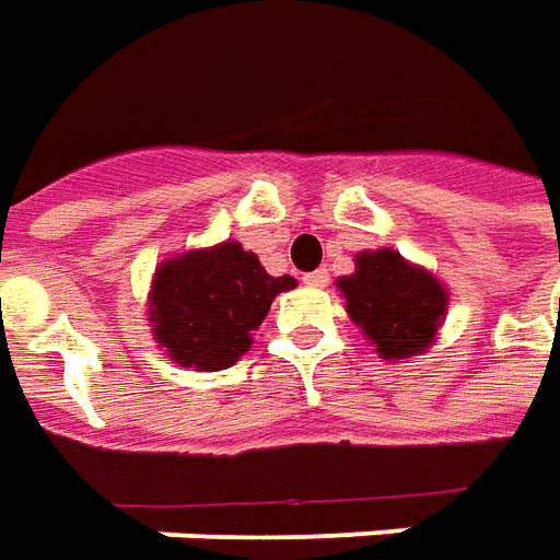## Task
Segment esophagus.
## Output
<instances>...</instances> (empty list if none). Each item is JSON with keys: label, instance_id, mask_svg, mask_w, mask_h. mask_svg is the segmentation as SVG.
<instances>
[{"label": "esophagus", "instance_id": "34e87169", "mask_svg": "<svg viewBox=\"0 0 560 560\" xmlns=\"http://www.w3.org/2000/svg\"><path fill=\"white\" fill-rule=\"evenodd\" d=\"M304 283H307V287H326V283H329V271H326V268H317V271L304 273Z\"/></svg>", "mask_w": 560, "mask_h": 560}]
</instances>
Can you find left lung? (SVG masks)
Wrapping results in <instances>:
<instances>
[{"mask_svg":"<svg viewBox=\"0 0 560 560\" xmlns=\"http://www.w3.org/2000/svg\"><path fill=\"white\" fill-rule=\"evenodd\" d=\"M347 314L362 326L384 360H405L430 347L448 307L433 273L411 268L399 253L377 249L357 258V273L341 277Z\"/></svg>","mask_w":560,"mask_h":560,"instance_id":"1","label":"left lung"}]
</instances>
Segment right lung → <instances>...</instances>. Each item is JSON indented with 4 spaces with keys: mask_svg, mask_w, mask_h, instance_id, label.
Returning a JSON list of instances; mask_svg holds the SVG:
<instances>
[{
    "mask_svg": "<svg viewBox=\"0 0 560 560\" xmlns=\"http://www.w3.org/2000/svg\"><path fill=\"white\" fill-rule=\"evenodd\" d=\"M292 277H271L241 243H222L164 261L152 287L155 335L167 353L200 372L229 369L249 347V335Z\"/></svg>",
    "mask_w": 560,
    "mask_h": 560,
    "instance_id": "obj_1",
    "label": "right lung"
}]
</instances>
